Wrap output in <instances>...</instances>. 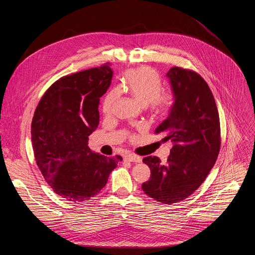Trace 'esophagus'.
Listing matches in <instances>:
<instances>
[{
  "label": "esophagus",
  "instance_id": "obj_1",
  "mask_svg": "<svg viewBox=\"0 0 255 255\" xmlns=\"http://www.w3.org/2000/svg\"><path fill=\"white\" fill-rule=\"evenodd\" d=\"M125 159L128 160V161H131V162H135V163H139L142 161L141 157L137 156V155H134V154H128L125 156Z\"/></svg>",
  "mask_w": 255,
  "mask_h": 255
}]
</instances>
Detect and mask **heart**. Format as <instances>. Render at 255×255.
<instances>
[{
	"label": "heart",
	"mask_w": 255,
	"mask_h": 255,
	"mask_svg": "<svg viewBox=\"0 0 255 255\" xmlns=\"http://www.w3.org/2000/svg\"><path fill=\"white\" fill-rule=\"evenodd\" d=\"M123 89L127 91L140 105L147 106L155 114L167 111L172 102V94L162 91L157 72L148 66H141L126 72L123 80ZM119 96L117 89L109 92L103 102V112L109 115L112 112L113 105Z\"/></svg>",
	"instance_id": "b5f03b06"
}]
</instances>
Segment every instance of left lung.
Wrapping results in <instances>:
<instances>
[{
  "label": "left lung",
  "mask_w": 255,
  "mask_h": 255,
  "mask_svg": "<svg viewBox=\"0 0 255 255\" xmlns=\"http://www.w3.org/2000/svg\"><path fill=\"white\" fill-rule=\"evenodd\" d=\"M166 78L173 103L155 132L164 133L173 145L166 164L157 156L143 158L151 175L142 190L158 202L173 204L191 196L214 166L221 145L220 120L214 96L201 76L174 66Z\"/></svg>",
  "instance_id": "obj_1"
}]
</instances>
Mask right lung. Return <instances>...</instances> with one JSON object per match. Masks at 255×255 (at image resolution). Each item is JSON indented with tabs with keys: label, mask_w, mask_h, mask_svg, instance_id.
<instances>
[{
	"label": "right lung",
	"mask_w": 255,
	"mask_h": 255,
	"mask_svg": "<svg viewBox=\"0 0 255 255\" xmlns=\"http://www.w3.org/2000/svg\"><path fill=\"white\" fill-rule=\"evenodd\" d=\"M111 63L55 82L36 108L31 124L33 151L54 193L71 202L90 200L106 186L122 160L92 151L89 136L100 122V98L111 86Z\"/></svg>",
	"instance_id": "add662e5"
}]
</instances>
